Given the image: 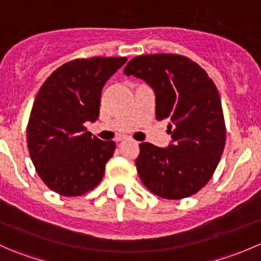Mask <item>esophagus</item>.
Returning a JSON list of instances; mask_svg holds the SVG:
<instances>
[{
  "label": "esophagus",
  "mask_w": 261,
  "mask_h": 261,
  "mask_svg": "<svg viewBox=\"0 0 261 261\" xmlns=\"http://www.w3.org/2000/svg\"><path fill=\"white\" fill-rule=\"evenodd\" d=\"M123 140H126L125 136H118V138L116 139V141H117V143H120V141H123Z\"/></svg>",
  "instance_id": "esophagus-1"
}]
</instances>
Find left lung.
<instances>
[{
    "label": "left lung",
    "instance_id": "1",
    "mask_svg": "<svg viewBox=\"0 0 261 261\" xmlns=\"http://www.w3.org/2000/svg\"><path fill=\"white\" fill-rule=\"evenodd\" d=\"M123 73L155 92L156 120H169L167 149L140 144L136 169L144 186L165 199H181L203 188L217 168L226 141L220 94L206 70L178 54L139 55Z\"/></svg>",
    "mask_w": 261,
    "mask_h": 261
}]
</instances>
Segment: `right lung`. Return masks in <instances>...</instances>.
Here are the masks:
<instances>
[{
  "instance_id": "add662e5",
  "label": "right lung",
  "mask_w": 261,
  "mask_h": 261,
  "mask_svg": "<svg viewBox=\"0 0 261 261\" xmlns=\"http://www.w3.org/2000/svg\"><path fill=\"white\" fill-rule=\"evenodd\" d=\"M126 60H70L39 89L26 130L29 154L39 177L55 193L82 196L103 178L116 145L92 136L84 123L98 118L102 88Z\"/></svg>"
}]
</instances>
